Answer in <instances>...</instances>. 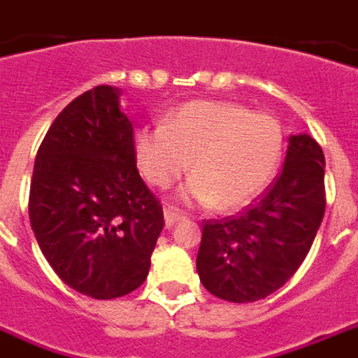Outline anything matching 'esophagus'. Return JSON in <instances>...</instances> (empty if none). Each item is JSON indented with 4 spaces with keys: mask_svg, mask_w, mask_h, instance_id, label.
Segmentation results:
<instances>
[{
    "mask_svg": "<svg viewBox=\"0 0 358 358\" xmlns=\"http://www.w3.org/2000/svg\"><path fill=\"white\" fill-rule=\"evenodd\" d=\"M184 219H186V217L180 213L176 207H166V209H164V222H166V229H172L176 222L184 221Z\"/></svg>",
    "mask_w": 358,
    "mask_h": 358,
    "instance_id": "esophagus-1",
    "label": "esophagus"
}]
</instances>
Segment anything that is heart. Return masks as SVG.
<instances>
[{
    "label": "heart",
    "mask_w": 358,
    "mask_h": 358,
    "mask_svg": "<svg viewBox=\"0 0 358 358\" xmlns=\"http://www.w3.org/2000/svg\"><path fill=\"white\" fill-rule=\"evenodd\" d=\"M281 153L277 118L236 102H187L169 112L162 126L136 134L137 164L149 184L171 187L189 166L194 178L184 197L221 211L252 201L275 174Z\"/></svg>",
    "instance_id": "b5f03b06"
}]
</instances>
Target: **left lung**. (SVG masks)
<instances>
[{
    "label": "left lung",
    "instance_id": "obj_1",
    "mask_svg": "<svg viewBox=\"0 0 358 358\" xmlns=\"http://www.w3.org/2000/svg\"><path fill=\"white\" fill-rule=\"evenodd\" d=\"M326 159L308 134L289 137L281 174L256 203L203 222L197 273L222 301L256 302L301 267L326 211Z\"/></svg>",
    "mask_w": 358,
    "mask_h": 358
}]
</instances>
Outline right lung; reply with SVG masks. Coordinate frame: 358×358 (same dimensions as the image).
Returning <instances> with one entry per match:
<instances>
[{
    "instance_id": "add662e5",
    "label": "right lung",
    "mask_w": 358,
    "mask_h": 358,
    "mask_svg": "<svg viewBox=\"0 0 358 358\" xmlns=\"http://www.w3.org/2000/svg\"><path fill=\"white\" fill-rule=\"evenodd\" d=\"M29 217L44 257L73 291L108 301L143 285L164 215L137 172L120 89L99 85L57 114L36 153Z\"/></svg>"
}]
</instances>
